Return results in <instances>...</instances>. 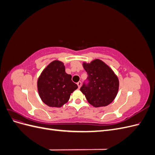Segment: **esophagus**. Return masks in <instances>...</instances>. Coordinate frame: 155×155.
I'll return each mask as SVG.
<instances>
[{
	"mask_svg": "<svg viewBox=\"0 0 155 155\" xmlns=\"http://www.w3.org/2000/svg\"><path fill=\"white\" fill-rule=\"evenodd\" d=\"M77 85H78V88H79L81 87V81H78V83H77Z\"/></svg>",
	"mask_w": 155,
	"mask_h": 155,
	"instance_id": "obj_1",
	"label": "esophagus"
}]
</instances>
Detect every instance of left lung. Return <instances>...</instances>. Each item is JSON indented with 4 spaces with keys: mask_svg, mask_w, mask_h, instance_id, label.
I'll use <instances>...</instances> for the list:
<instances>
[{
    "mask_svg": "<svg viewBox=\"0 0 155 155\" xmlns=\"http://www.w3.org/2000/svg\"><path fill=\"white\" fill-rule=\"evenodd\" d=\"M87 72V83L80 91L88 102L95 107H105L114 100L119 88V81L112 70L102 61L95 59L91 63H83Z\"/></svg>",
    "mask_w": 155,
    "mask_h": 155,
    "instance_id": "obj_1",
    "label": "left lung"
}]
</instances>
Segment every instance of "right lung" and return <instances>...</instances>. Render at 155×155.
Masks as SVG:
<instances>
[{
	"instance_id": "obj_1",
	"label": "right lung",
	"mask_w": 155,
	"mask_h": 155,
	"mask_svg": "<svg viewBox=\"0 0 155 155\" xmlns=\"http://www.w3.org/2000/svg\"><path fill=\"white\" fill-rule=\"evenodd\" d=\"M39 94L46 105L61 107L68 101L70 94L78 88L72 76L65 72L63 63L54 61L42 72L37 81Z\"/></svg>"
}]
</instances>
